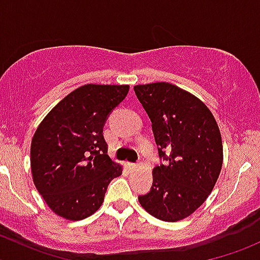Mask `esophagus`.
<instances>
[{
    "instance_id": "esophagus-1",
    "label": "esophagus",
    "mask_w": 260,
    "mask_h": 260,
    "mask_svg": "<svg viewBox=\"0 0 260 260\" xmlns=\"http://www.w3.org/2000/svg\"><path fill=\"white\" fill-rule=\"evenodd\" d=\"M136 166H137V165H136V164H133V162H127V167H128V169H129V170L135 169Z\"/></svg>"
}]
</instances>
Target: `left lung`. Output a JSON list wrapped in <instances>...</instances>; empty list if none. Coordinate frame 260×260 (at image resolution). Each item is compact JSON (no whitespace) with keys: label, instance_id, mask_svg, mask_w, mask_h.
Listing matches in <instances>:
<instances>
[{"label":"left lung","instance_id":"1","mask_svg":"<svg viewBox=\"0 0 260 260\" xmlns=\"http://www.w3.org/2000/svg\"><path fill=\"white\" fill-rule=\"evenodd\" d=\"M135 93L152 122L158 156L153 182L138 196L146 211L164 221H179L200 208L222 166L219 127L208 107L170 83L136 85Z\"/></svg>","mask_w":260,"mask_h":260}]
</instances>
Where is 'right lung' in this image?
Listing matches in <instances>:
<instances>
[{
	"label": "right lung",
	"instance_id": "obj_1",
	"mask_svg": "<svg viewBox=\"0 0 260 260\" xmlns=\"http://www.w3.org/2000/svg\"><path fill=\"white\" fill-rule=\"evenodd\" d=\"M128 85L86 84L46 115L31 142L34 183L55 214L85 219L103 204L122 169L108 156L103 128Z\"/></svg>",
	"mask_w": 260,
	"mask_h": 260
}]
</instances>
